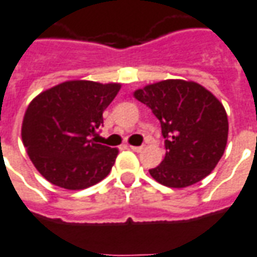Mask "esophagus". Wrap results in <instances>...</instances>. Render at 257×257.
I'll use <instances>...</instances> for the list:
<instances>
[{
  "label": "esophagus",
  "instance_id": "esophagus-1",
  "mask_svg": "<svg viewBox=\"0 0 257 257\" xmlns=\"http://www.w3.org/2000/svg\"><path fill=\"white\" fill-rule=\"evenodd\" d=\"M130 148H132L133 151L134 152H141L143 151V150H144V146H140V147H137V146H130Z\"/></svg>",
  "mask_w": 257,
  "mask_h": 257
}]
</instances>
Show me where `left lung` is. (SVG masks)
<instances>
[{
    "mask_svg": "<svg viewBox=\"0 0 257 257\" xmlns=\"http://www.w3.org/2000/svg\"><path fill=\"white\" fill-rule=\"evenodd\" d=\"M161 121L165 158L150 175L158 183L183 189L204 179L220 162L228 140L224 106L203 85L165 79L134 91Z\"/></svg>",
    "mask_w": 257,
    "mask_h": 257,
    "instance_id": "left-lung-1",
    "label": "left lung"
}]
</instances>
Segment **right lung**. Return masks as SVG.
<instances>
[{
	"instance_id": "add662e5",
	"label": "right lung",
	"mask_w": 257,
	"mask_h": 257,
	"mask_svg": "<svg viewBox=\"0 0 257 257\" xmlns=\"http://www.w3.org/2000/svg\"><path fill=\"white\" fill-rule=\"evenodd\" d=\"M121 84L72 79L39 93L25 111L22 143L32 164L53 185L82 190L103 180L117 148L98 144L103 110Z\"/></svg>"
}]
</instances>
